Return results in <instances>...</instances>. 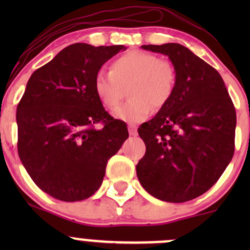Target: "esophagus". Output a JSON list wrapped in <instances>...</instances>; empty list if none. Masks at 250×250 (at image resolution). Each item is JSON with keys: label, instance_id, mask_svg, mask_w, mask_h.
<instances>
[{"label": "esophagus", "instance_id": "1", "mask_svg": "<svg viewBox=\"0 0 250 250\" xmlns=\"http://www.w3.org/2000/svg\"><path fill=\"white\" fill-rule=\"evenodd\" d=\"M128 131H129V134L131 135V136H136L137 135V129H136V127H135V125H128Z\"/></svg>", "mask_w": 250, "mask_h": 250}]
</instances>
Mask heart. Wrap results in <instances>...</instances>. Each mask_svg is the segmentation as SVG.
Here are the masks:
<instances>
[{
  "mask_svg": "<svg viewBox=\"0 0 250 250\" xmlns=\"http://www.w3.org/2000/svg\"><path fill=\"white\" fill-rule=\"evenodd\" d=\"M176 73L170 62L155 54L130 50L114 60L110 71L100 70L94 79V91L102 105L114 109L128 89L129 101L114 110V116L128 123H140L151 109H161L173 96Z\"/></svg>",
  "mask_w": 250,
  "mask_h": 250,
  "instance_id": "obj_1",
  "label": "heart"
}]
</instances>
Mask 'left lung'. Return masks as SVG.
<instances>
[{"label": "left lung", "mask_w": 250, "mask_h": 250, "mask_svg": "<svg viewBox=\"0 0 250 250\" xmlns=\"http://www.w3.org/2000/svg\"><path fill=\"white\" fill-rule=\"evenodd\" d=\"M167 55L176 73L171 99L139 128L146 154L142 187L166 202H186L211 188L231 161L236 113L216 69L179 43L142 45Z\"/></svg>", "instance_id": "8db88e82"}]
</instances>
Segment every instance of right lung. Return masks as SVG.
<instances>
[{
    "instance_id": "add662e5",
    "label": "right lung",
    "mask_w": 250,
    "mask_h": 250,
    "mask_svg": "<svg viewBox=\"0 0 250 250\" xmlns=\"http://www.w3.org/2000/svg\"><path fill=\"white\" fill-rule=\"evenodd\" d=\"M121 50L125 45H68L34 71L17 105L22 165L57 200L90 197L102 185L108 160L128 139L125 122L109 115L94 91L96 74Z\"/></svg>"
}]
</instances>
